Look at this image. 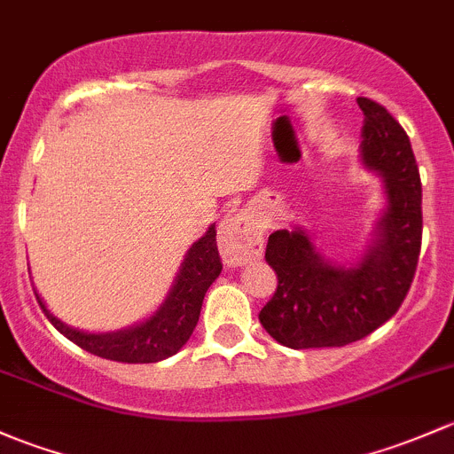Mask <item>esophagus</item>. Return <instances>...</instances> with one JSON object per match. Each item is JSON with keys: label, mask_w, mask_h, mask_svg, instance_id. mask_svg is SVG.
<instances>
[{"label": "esophagus", "mask_w": 454, "mask_h": 454, "mask_svg": "<svg viewBox=\"0 0 454 454\" xmlns=\"http://www.w3.org/2000/svg\"><path fill=\"white\" fill-rule=\"evenodd\" d=\"M219 250L223 263L237 267L263 254V226L254 213L239 211L223 219L219 228Z\"/></svg>", "instance_id": "34e87169"}]
</instances>
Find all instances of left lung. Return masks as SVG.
I'll list each match as a JSON object with an SVG mask.
<instances>
[{
    "mask_svg": "<svg viewBox=\"0 0 454 454\" xmlns=\"http://www.w3.org/2000/svg\"><path fill=\"white\" fill-rule=\"evenodd\" d=\"M364 111L361 160L385 178L387 208L361 261L335 265L304 231L271 232L265 261L278 287L261 309L263 328L283 346L337 348L359 341L395 315L413 283L422 246V183L404 128L379 102Z\"/></svg>",
    "mask_w": 454,
    "mask_h": 454,
    "instance_id": "obj_1",
    "label": "left lung"
}]
</instances>
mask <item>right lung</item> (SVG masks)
Here are the masks:
<instances>
[{"instance_id": "obj_1", "label": "right lung", "mask_w": 454, "mask_h": 454, "mask_svg": "<svg viewBox=\"0 0 454 454\" xmlns=\"http://www.w3.org/2000/svg\"><path fill=\"white\" fill-rule=\"evenodd\" d=\"M215 235L217 232H215V226H211L202 239L189 247L178 278L159 311L145 322L126 328V331L99 333V335L75 331L47 311L38 294L36 300L47 319L56 326V331L63 333L67 340L84 348L90 355L121 361V364H156V361L176 355L189 341L200 319L204 294L222 271Z\"/></svg>"}]
</instances>
